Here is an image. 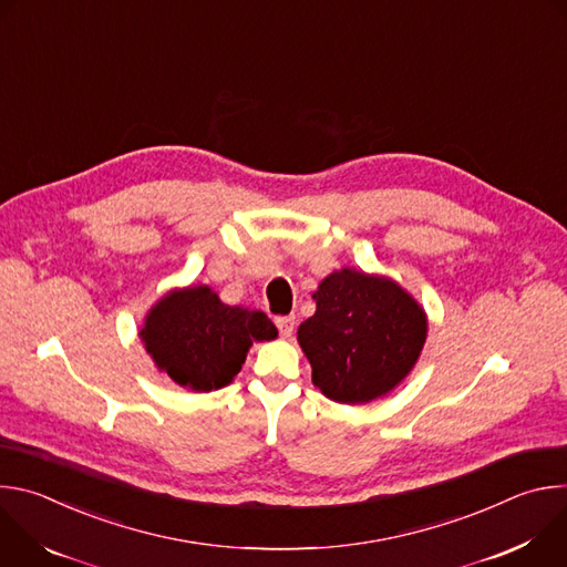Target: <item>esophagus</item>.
<instances>
[{"label":"esophagus","mask_w":567,"mask_h":567,"mask_svg":"<svg viewBox=\"0 0 567 567\" xmlns=\"http://www.w3.org/2000/svg\"><path fill=\"white\" fill-rule=\"evenodd\" d=\"M276 326L280 330V337L282 339H289L293 334V326H296V318L293 316H280L276 318Z\"/></svg>","instance_id":"obj_1"}]
</instances>
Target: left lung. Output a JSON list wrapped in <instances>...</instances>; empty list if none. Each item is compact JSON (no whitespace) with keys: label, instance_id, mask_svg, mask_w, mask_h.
<instances>
[{"label":"left lung","instance_id":"obj_1","mask_svg":"<svg viewBox=\"0 0 567 567\" xmlns=\"http://www.w3.org/2000/svg\"><path fill=\"white\" fill-rule=\"evenodd\" d=\"M313 300V316L298 328V346L313 385L328 399L370 403L413 372L429 316L396 280L343 267L320 280Z\"/></svg>","mask_w":567,"mask_h":567}]
</instances>
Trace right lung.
<instances>
[{"instance_id": "right-lung-1", "label": "right lung", "mask_w": 567, "mask_h": 567, "mask_svg": "<svg viewBox=\"0 0 567 567\" xmlns=\"http://www.w3.org/2000/svg\"><path fill=\"white\" fill-rule=\"evenodd\" d=\"M156 370L193 392L228 385L254 343L278 330L265 311L226 305L208 285L175 287L145 313L138 332Z\"/></svg>"}]
</instances>
